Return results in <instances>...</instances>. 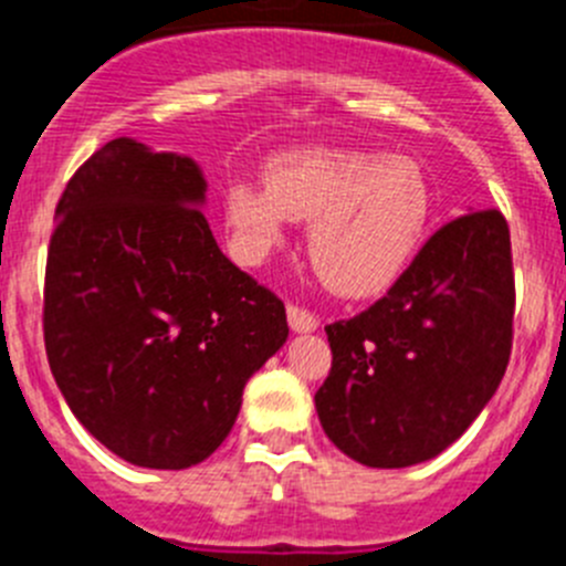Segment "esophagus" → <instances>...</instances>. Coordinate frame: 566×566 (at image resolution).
<instances>
[{
	"mask_svg": "<svg viewBox=\"0 0 566 566\" xmlns=\"http://www.w3.org/2000/svg\"><path fill=\"white\" fill-rule=\"evenodd\" d=\"M287 321L293 333H315L318 327V318L298 304H287Z\"/></svg>",
	"mask_w": 566,
	"mask_h": 566,
	"instance_id": "1",
	"label": "esophagus"
}]
</instances>
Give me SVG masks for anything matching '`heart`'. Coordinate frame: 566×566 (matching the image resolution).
I'll use <instances>...</instances> for the list:
<instances>
[{"mask_svg": "<svg viewBox=\"0 0 566 566\" xmlns=\"http://www.w3.org/2000/svg\"><path fill=\"white\" fill-rule=\"evenodd\" d=\"M268 186L231 182L222 220L233 256L259 264L310 222L307 253L340 295H371L397 282L431 222V186L411 157L355 149H298L273 157Z\"/></svg>", "mask_w": 566, "mask_h": 566, "instance_id": "b5f03b06", "label": "heart"}]
</instances>
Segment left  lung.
<instances>
[{
    "label": "left lung",
    "mask_w": 566,
    "mask_h": 566,
    "mask_svg": "<svg viewBox=\"0 0 566 566\" xmlns=\"http://www.w3.org/2000/svg\"><path fill=\"white\" fill-rule=\"evenodd\" d=\"M511 231L499 211L442 226L384 298L327 327L321 429L349 460H434L485 409L511 360Z\"/></svg>",
    "instance_id": "1"
}]
</instances>
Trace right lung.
Wrapping results in <instances>:
<instances>
[{
  "mask_svg": "<svg viewBox=\"0 0 566 566\" xmlns=\"http://www.w3.org/2000/svg\"><path fill=\"white\" fill-rule=\"evenodd\" d=\"M206 191L191 157L115 137L55 208L50 369L81 426L132 465L208 460L290 333L284 304L217 245Z\"/></svg>",
  "mask_w": 566,
  "mask_h": 566,
  "instance_id": "1",
  "label": "right lung"
}]
</instances>
